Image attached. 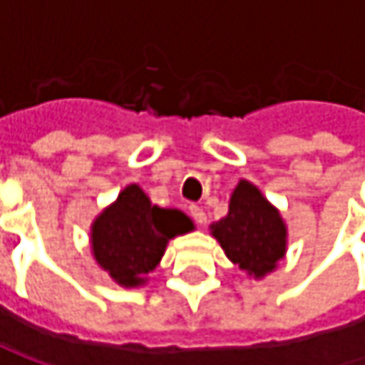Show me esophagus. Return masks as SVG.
I'll return each instance as SVG.
<instances>
[{"label": "esophagus", "instance_id": "34e87169", "mask_svg": "<svg viewBox=\"0 0 365 365\" xmlns=\"http://www.w3.org/2000/svg\"><path fill=\"white\" fill-rule=\"evenodd\" d=\"M190 215H192V217H194V222H196V224H200V226L207 222V213H205V211H202V207H198V205H190Z\"/></svg>", "mask_w": 365, "mask_h": 365}]
</instances>
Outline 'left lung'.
Returning a JSON list of instances; mask_svg holds the SVG:
<instances>
[{
	"label": "left lung",
	"mask_w": 365,
	"mask_h": 365,
	"mask_svg": "<svg viewBox=\"0 0 365 365\" xmlns=\"http://www.w3.org/2000/svg\"><path fill=\"white\" fill-rule=\"evenodd\" d=\"M211 235L228 259L254 279L272 272L287 250V226L281 213L247 180L235 187L228 215L211 224Z\"/></svg>",
	"instance_id": "8db88e82"
}]
</instances>
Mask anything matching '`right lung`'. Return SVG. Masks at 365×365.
<instances>
[{"label":"right lung","mask_w":365,"mask_h":365,"mask_svg":"<svg viewBox=\"0 0 365 365\" xmlns=\"http://www.w3.org/2000/svg\"><path fill=\"white\" fill-rule=\"evenodd\" d=\"M192 228V220L180 209L152 205L148 194L130 183L93 222V255L118 285L139 287L158 266L169 239Z\"/></svg>","instance_id":"obj_1"}]
</instances>
